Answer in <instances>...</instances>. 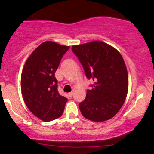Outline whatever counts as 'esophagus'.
Returning <instances> with one entry per match:
<instances>
[{
	"label": "esophagus",
	"instance_id": "obj_1",
	"mask_svg": "<svg viewBox=\"0 0 154 154\" xmlns=\"http://www.w3.org/2000/svg\"><path fill=\"white\" fill-rule=\"evenodd\" d=\"M73 96V92H69V97H72V96Z\"/></svg>",
	"mask_w": 154,
	"mask_h": 154
}]
</instances>
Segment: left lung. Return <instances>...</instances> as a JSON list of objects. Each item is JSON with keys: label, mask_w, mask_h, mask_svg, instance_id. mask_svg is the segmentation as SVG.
Returning <instances> with one entry per match:
<instances>
[{"label": "left lung", "mask_w": 154, "mask_h": 154, "mask_svg": "<svg viewBox=\"0 0 154 154\" xmlns=\"http://www.w3.org/2000/svg\"><path fill=\"white\" fill-rule=\"evenodd\" d=\"M87 79L93 81L87 89L85 100L79 103L84 117L103 122L119 112L128 92V74L120 53L113 47L99 41L74 45Z\"/></svg>", "instance_id": "1"}]
</instances>
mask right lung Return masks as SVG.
I'll use <instances>...</instances> for the list:
<instances>
[{"mask_svg":"<svg viewBox=\"0 0 154 154\" xmlns=\"http://www.w3.org/2000/svg\"><path fill=\"white\" fill-rule=\"evenodd\" d=\"M69 46L48 41L31 53L21 73V88L28 109L45 122L62 116L67 98L58 91L55 73Z\"/></svg>","mask_w":154,"mask_h":154,"instance_id":"right-lung-1","label":"right lung"}]
</instances>
